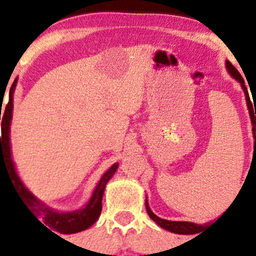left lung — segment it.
Returning a JSON list of instances; mask_svg holds the SVG:
<instances>
[{"label": "left lung", "instance_id": "1", "mask_svg": "<svg viewBox=\"0 0 256 256\" xmlns=\"http://www.w3.org/2000/svg\"><path fill=\"white\" fill-rule=\"evenodd\" d=\"M226 68L228 70V72L231 74V76L234 79H236L237 82L241 84V88L244 89L246 96V103H248V114H250V118H252V134H254V139H255V145H256V136H255V126H256V107L254 104L252 107V103L250 100V96H248V89L245 86V82H244L242 76L240 75V72L236 70L234 65H232L230 61H226ZM256 110V114H254V110ZM145 206H146V212H148L149 217L154 220L158 226H160L162 228L167 230L170 232H174V234H198V232L202 231V228H206V224H196V223H191V222H174V220H162V218L156 217V214L150 210L148 204V200H145Z\"/></svg>", "mask_w": 256, "mask_h": 256}]
</instances>
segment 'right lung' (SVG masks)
<instances>
[{
	"instance_id": "obj_1",
	"label": "right lung",
	"mask_w": 256,
	"mask_h": 256,
	"mask_svg": "<svg viewBox=\"0 0 256 256\" xmlns=\"http://www.w3.org/2000/svg\"><path fill=\"white\" fill-rule=\"evenodd\" d=\"M18 79L14 80L11 85L10 93H8V103L4 108V114L2 117L1 122V174L2 171L6 172L11 180V184L18 191L22 200L26 206V208L30 210L33 216L38 220V217L42 218L43 223L48 226L54 231L60 232V234H76V232L84 231L89 228L98 218H100V210H102V198L104 192V188L107 182L114 176L116 170L118 168V163H114L107 172L100 180V182L96 185L93 195L86 206L82 209L74 212H57L54 209L48 208L44 206L39 199H36L30 191L28 190L16 174L15 166H14L12 158H11V148H10V125L12 120V110H14V90L16 88Z\"/></svg>"
}]
</instances>
